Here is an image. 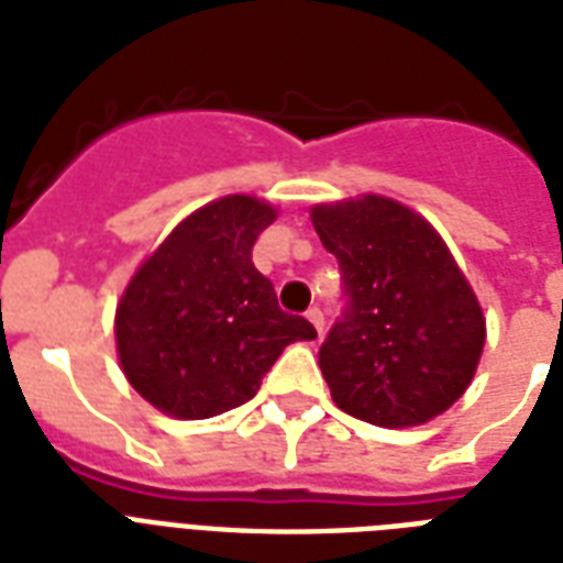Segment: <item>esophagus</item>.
Here are the masks:
<instances>
[{
  "label": "esophagus",
  "mask_w": 563,
  "mask_h": 563,
  "mask_svg": "<svg viewBox=\"0 0 563 563\" xmlns=\"http://www.w3.org/2000/svg\"><path fill=\"white\" fill-rule=\"evenodd\" d=\"M307 318H309V324L316 327V333L324 335V312H321V309H318V307H312L307 312Z\"/></svg>",
  "instance_id": "obj_1"
}]
</instances>
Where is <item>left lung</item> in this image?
<instances>
[{
  "instance_id": "left-lung-1",
  "label": "left lung",
  "mask_w": 563,
  "mask_h": 563,
  "mask_svg": "<svg viewBox=\"0 0 563 563\" xmlns=\"http://www.w3.org/2000/svg\"><path fill=\"white\" fill-rule=\"evenodd\" d=\"M309 219L351 295L318 353L335 406L385 429L444 415L479 368L485 312L441 233L374 192L316 203Z\"/></svg>"
}]
</instances>
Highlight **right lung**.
<instances>
[{
  "label": "right lung",
  "instance_id": "add662e5",
  "mask_svg": "<svg viewBox=\"0 0 563 563\" xmlns=\"http://www.w3.org/2000/svg\"><path fill=\"white\" fill-rule=\"evenodd\" d=\"M277 207L224 195L178 221L136 265L117 303L113 333L122 374L157 411L216 418L260 391L291 342H312L307 318L277 307L251 247Z\"/></svg>",
  "mask_w": 563,
  "mask_h": 563
}]
</instances>
